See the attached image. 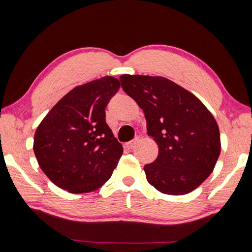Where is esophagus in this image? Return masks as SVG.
Returning a JSON list of instances; mask_svg holds the SVG:
<instances>
[{
	"mask_svg": "<svg viewBox=\"0 0 252 252\" xmlns=\"http://www.w3.org/2000/svg\"><path fill=\"white\" fill-rule=\"evenodd\" d=\"M137 142H138V137H135L134 140H132L131 142L125 144V147H126L127 149H132V148H134V147H135V145L137 144Z\"/></svg>",
	"mask_w": 252,
	"mask_h": 252,
	"instance_id": "34e87169",
	"label": "esophagus"
}]
</instances>
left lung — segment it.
I'll list each match as a JSON object with an SVG mask.
<instances>
[{
    "mask_svg": "<svg viewBox=\"0 0 252 252\" xmlns=\"http://www.w3.org/2000/svg\"><path fill=\"white\" fill-rule=\"evenodd\" d=\"M122 89L143 109L159 153L144 171L163 194L196 189L215 169L221 141L218 123L194 94L162 77H120Z\"/></svg>",
    "mask_w": 252,
    "mask_h": 252,
    "instance_id": "1",
    "label": "left lung"
}]
</instances>
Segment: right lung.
Returning a JSON list of instances; mask_svg holds the SVG:
<instances>
[{
	"instance_id": "add662e5",
	"label": "right lung",
	"mask_w": 252,
	"mask_h": 252,
	"mask_svg": "<svg viewBox=\"0 0 252 252\" xmlns=\"http://www.w3.org/2000/svg\"><path fill=\"white\" fill-rule=\"evenodd\" d=\"M119 88L109 76L74 88L37 126L34 155L60 189L81 194L110 179L123 148L106 123L105 108Z\"/></svg>"
}]
</instances>
